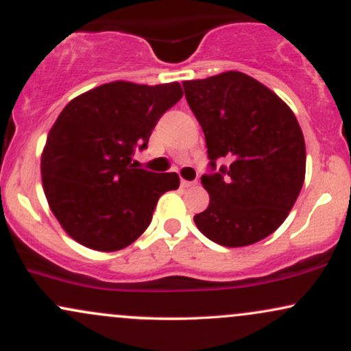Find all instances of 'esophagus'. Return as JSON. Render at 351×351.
<instances>
[{
	"mask_svg": "<svg viewBox=\"0 0 351 351\" xmlns=\"http://www.w3.org/2000/svg\"><path fill=\"white\" fill-rule=\"evenodd\" d=\"M193 184H196V181H186V180H181V186H183V188H189V186H193Z\"/></svg>",
	"mask_w": 351,
	"mask_h": 351,
	"instance_id": "obj_1",
	"label": "esophagus"
}]
</instances>
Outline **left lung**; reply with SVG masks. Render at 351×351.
<instances>
[{"instance_id": "left-lung-1", "label": "left lung", "mask_w": 351, "mask_h": 351, "mask_svg": "<svg viewBox=\"0 0 351 351\" xmlns=\"http://www.w3.org/2000/svg\"><path fill=\"white\" fill-rule=\"evenodd\" d=\"M184 95L208 147L201 183L209 206L195 216L213 243L243 247L272 234L289 216L305 178V142L284 100L237 71L184 80ZM217 159L226 165L215 168Z\"/></svg>"}]
</instances>
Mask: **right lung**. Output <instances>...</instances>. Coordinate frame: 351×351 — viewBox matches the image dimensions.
I'll use <instances>...</instances> for the list:
<instances>
[{
    "label": "right lung",
    "mask_w": 351,
    "mask_h": 351,
    "mask_svg": "<svg viewBox=\"0 0 351 351\" xmlns=\"http://www.w3.org/2000/svg\"><path fill=\"white\" fill-rule=\"evenodd\" d=\"M183 97L178 82L104 84L71 100L47 135L43 186L60 226L86 247L112 252L150 226L163 193L180 186L176 173L135 168L153 128Z\"/></svg>",
    "instance_id": "add662e5"
}]
</instances>
